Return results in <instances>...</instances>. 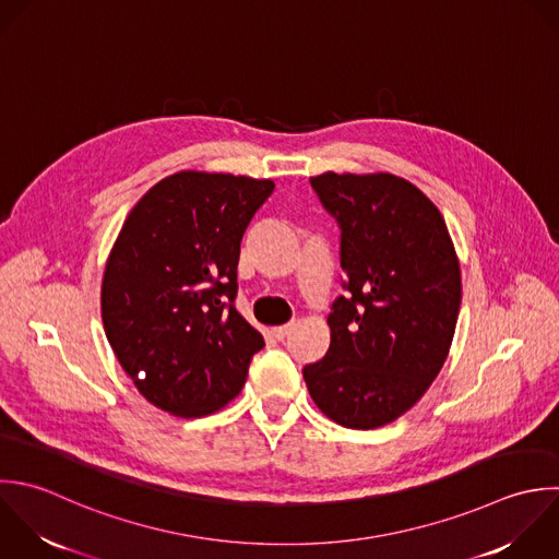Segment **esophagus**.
<instances>
[{
	"label": "esophagus",
	"mask_w": 559,
	"mask_h": 559,
	"mask_svg": "<svg viewBox=\"0 0 559 559\" xmlns=\"http://www.w3.org/2000/svg\"><path fill=\"white\" fill-rule=\"evenodd\" d=\"M292 329H294V324L289 322V324H281V326H274V329H272V333H274V337H276L278 342H283V340H285V337L292 333Z\"/></svg>",
	"instance_id": "34e87169"
}]
</instances>
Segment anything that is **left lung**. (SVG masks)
Masks as SVG:
<instances>
[{
    "mask_svg": "<svg viewBox=\"0 0 559 559\" xmlns=\"http://www.w3.org/2000/svg\"><path fill=\"white\" fill-rule=\"evenodd\" d=\"M311 187L342 230L346 296L331 305L326 355L302 377L331 420L377 429L412 409L447 361L460 261L442 213L405 178L326 171Z\"/></svg>",
    "mask_w": 559,
    "mask_h": 559,
    "instance_id": "1",
    "label": "left lung"
}]
</instances>
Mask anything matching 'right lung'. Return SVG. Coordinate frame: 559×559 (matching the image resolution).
Wrapping results in <instances>:
<instances>
[{
	"label": "right lung",
	"mask_w": 559,
	"mask_h": 559,
	"mask_svg": "<svg viewBox=\"0 0 559 559\" xmlns=\"http://www.w3.org/2000/svg\"><path fill=\"white\" fill-rule=\"evenodd\" d=\"M272 180L178 171L130 211L106 261L102 322L136 390L200 418L243 388L265 342L235 309L241 237Z\"/></svg>",
	"instance_id": "1"
}]
</instances>
